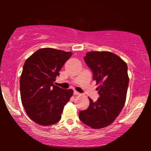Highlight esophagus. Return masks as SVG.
<instances>
[{
  "instance_id": "1",
  "label": "esophagus",
  "mask_w": 151,
  "mask_h": 151,
  "mask_svg": "<svg viewBox=\"0 0 151 151\" xmlns=\"http://www.w3.org/2000/svg\"><path fill=\"white\" fill-rule=\"evenodd\" d=\"M74 95H80V93L77 92V91H74Z\"/></svg>"
}]
</instances>
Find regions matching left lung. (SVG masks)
Masks as SVG:
<instances>
[{"label": "left lung", "mask_w": 151, "mask_h": 151, "mask_svg": "<svg viewBox=\"0 0 151 151\" xmlns=\"http://www.w3.org/2000/svg\"><path fill=\"white\" fill-rule=\"evenodd\" d=\"M84 60L92 71L93 79L99 84L97 101L89 99L86 110L79 111L81 122L95 129L110 125L121 113L129 86L127 65L110 52H89Z\"/></svg>", "instance_id": "8db88e82"}]
</instances>
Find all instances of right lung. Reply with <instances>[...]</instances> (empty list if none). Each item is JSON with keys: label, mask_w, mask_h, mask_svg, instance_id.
Returning a JSON list of instances; mask_svg holds the SVG:
<instances>
[{"label": "right lung", "mask_w": 151, "mask_h": 151, "mask_svg": "<svg viewBox=\"0 0 151 151\" xmlns=\"http://www.w3.org/2000/svg\"><path fill=\"white\" fill-rule=\"evenodd\" d=\"M72 55L71 52L42 48L26 60L20 76V96L27 116L36 124L50 126L61 119L73 90L61 89L54 82Z\"/></svg>", "instance_id": "add662e5"}]
</instances>
